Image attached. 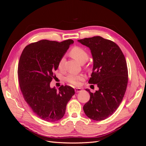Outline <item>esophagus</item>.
I'll return each mask as SVG.
<instances>
[{
    "label": "esophagus",
    "instance_id": "34e87169",
    "mask_svg": "<svg viewBox=\"0 0 146 146\" xmlns=\"http://www.w3.org/2000/svg\"><path fill=\"white\" fill-rule=\"evenodd\" d=\"M75 91H76V92H80L82 91V89H81V88H75Z\"/></svg>",
    "mask_w": 146,
    "mask_h": 146
}]
</instances>
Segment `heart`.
<instances>
[{"label":"heart","instance_id":"b5f03b06","mask_svg":"<svg viewBox=\"0 0 146 146\" xmlns=\"http://www.w3.org/2000/svg\"><path fill=\"white\" fill-rule=\"evenodd\" d=\"M70 55L74 58L77 60L78 62L83 64L85 63L88 59V53L83 49V48L80 47H74L70 51ZM64 62V58H61L59 60L58 64V67L60 69H61L63 67ZM84 80V76L82 74H69L66 77V80L70 85L78 86L80 85V82Z\"/></svg>","mask_w":146,"mask_h":146}]
</instances>
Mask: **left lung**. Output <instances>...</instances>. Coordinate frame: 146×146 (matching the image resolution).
<instances>
[{
  "label": "left lung",
  "instance_id": "obj_1",
  "mask_svg": "<svg viewBox=\"0 0 146 146\" xmlns=\"http://www.w3.org/2000/svg\"><path fill=\"white\" fill-rule=\"evenodd\" d=\"M78 41L90 48L94 64L88 83L99 88L94 93L86 89L90 99L83 106L84 112L92 120L102 121L115 112L124 96L128 83L125 58L109 39L98 36Z\"/></svg>",
  "mask_w": 146,
  "mask_h": 146
}]
</instances>
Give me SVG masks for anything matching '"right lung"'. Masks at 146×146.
<instances>
[{
	"instance_id": "obj_1",
	"label": "right lung",
	"mask_w": 146,
	"mask_h": 146,
	"mask_svg": "<svg viewBox=\"0 0 146 146\" xmlns=\"http://www.w3.org/2000/svg\"><path fill=\"white\" fill-rule=\"evenodd\" d=\"M73 42L72 39L60 42L44 39L30 44L21 55L17 75L22 94L33 113L42 120L61 119L75 94L71 86L62 85L59 91L50 86L59 60Z\"/></svg>"
}]
</instances>
